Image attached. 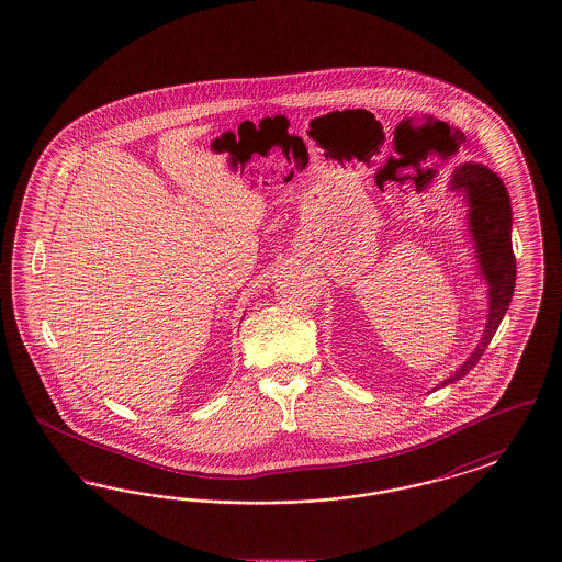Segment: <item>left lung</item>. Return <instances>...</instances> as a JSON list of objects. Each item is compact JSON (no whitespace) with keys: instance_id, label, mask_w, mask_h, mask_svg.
Instances as JSON below:
<instances>
[{"instance_id":"obj_1","label":"left lung","mask_w":562,"mask_h":562,"mask_svg":"<svg viewBox=\"0 0 562 562\" xmlns=\"http://www.w3.org/2000/svg\"><path fill=\"white\" fill-rule=\"evenodd\" d=\"M453 189L470 204V232L476 241L479 263L488 282V322L479 348L468 362L445 379L438 387H445L457 379L470 373L488 348L499 322L508 312L514 282H516V259L512 250V209L508 189L502 179L481 164H463L454 170Z\"/></svg>"}]
</instances>
